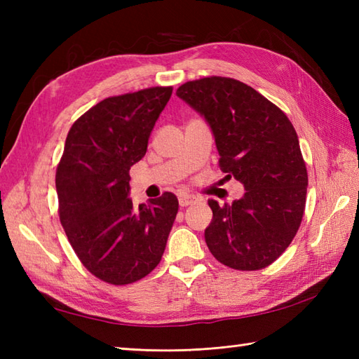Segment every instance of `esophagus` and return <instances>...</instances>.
<instances>
[{
  "label": "esophagus",
  "mask_w": 359,
  "mask_h": 359,
  "mask_svg": "<svg viewBox=\"0 0 359 359\" xmlns=\"http://www.w3.org/2000/svg\"><path fill=\"white\" fill-rule=\"evenodd\" d=\"M197 202V197L193 194H180L179 196V205L180 207H188V205H193Z\"/></svg>",
  "instance_id": "obj_1"
}]
</instances>
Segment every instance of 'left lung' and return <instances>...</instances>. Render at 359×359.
<instances>
[{
    "label": "left lung",
    "mask_w": 359,
    "mask_h": 359,
    "mask_svg": "<svg viewBox=\"0 0 359 359\" xmlns=\"http://www.w3.org/2000/svg\"><path fill=\"white\" fill-rule=\"evenodd\" d=\"M175 94L210 125L225 177L245 188L230 205L208 201L211 255L234 270L265 269L292 243L306 208L307 168L292 121L234 79L188 81Z\"/></svg>",
    "instance_id": "8db88e82"
}]
</instances>
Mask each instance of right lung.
Returning <instances> with one entry per match:
<instances>
[{
    "label": "right lung",
    "mask_w": 359,
    "mask_h": 359,
    "mask_svg": "<svg viewBox=\"0 0 359 359\" xmlns=\"http://www.w3.org/2000/svg\"><path fill=\"white\" fill-rule=\"evenodd\" d=\"M172 88L104 98L75 121L55 175L60 222L86 269L108 284L147 276L163 256L179 210L172 193L134 207L129 170L147 154L149 135Z\"/></svg>",
    "instance_id": "add662e5"
}]
</instances>
